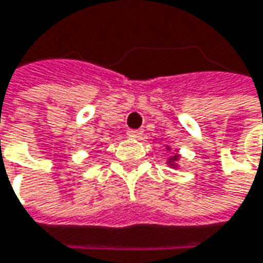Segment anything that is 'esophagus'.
<instances>
[{
	"instance_id": "obj_1",
	"label": "esophagus",
	"mask_w": 263,
	"mask_h": 263,
	"mask_svg": "<svg viewBox=\"0 0 263 263\" xmlns=\"http://www.w3.org/2000/svg\"><path fill=\"white\" fill-rule=\"evenodd\" d=\"M128 135L132 137V138H140V137L143 135V131H140V129H129V131H128Z\"/></svg>"
}]
</instances>
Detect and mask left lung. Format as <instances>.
Here are the masks:
<instances>
[{"mask_svg": "<svg viewBox=\"0 0 263 263\" xmlns=\"http://www.w3.org/2000/svg\"><path fill=\"white\" fill-rule=\"evenodd\" d=\"M166 149H167V151H171V147H169V146H167ZM178 160H180V154H178V151H177L175 154H172V155L169 157L167 164H169L171 167H174V169H175V167H178Z\"/></svg>", "mask_w": 263, "mask_h": 263, "instance_id": "left-lung-1", "label": "left lung"}]
</instances>
